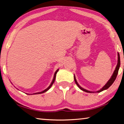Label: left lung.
Masks as SVG:
<instances>
[{
    "instance_id": "8db88e82",
    "label": "left lung",
    "mask_w": 124,
    "mask_h": 124,
    "mask_svg": "<svg viewBox=\"0 0 124 124\" xmlns=\"http://www.w3.org/2000/svg\"><path fill=\"white\" fill-rule=\"evenodd\" d=\"M118 63H117V66H116V69L115 70V71H114V72H113V75H112V76H111L110 79H109L108 81V82H107V83H106V84L101 89H100V90H99L96 91V92H92V91H90L87 90L85 89H84L83 88H82V87L79 85L78 84V83H77V81H76V77H75V76H74V80H75V83H76V84H77V85L79 87V88L80 89H81L82 91H84L85 92H86V93H101V92L103 91V90H105L108 89L109 88V87H110L111 85L113 84V82H115V79H116V77H117V76L118 73V70H119V69L120 65V55H119V54L118 53Z\"/></svg>"
}]
</instances>
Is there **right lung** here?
Segmentation results:
<instances>
[{
    "mask_svg": "<svg viewBox=\"0 0 124 124\" xmlns=\"http://www.w3.org/2000/svg\"><path fill=\"white\" fill-rule=\"evenodd\" d=\"M59 69H58L56 71H55V74H54V78H53V81H52V83H51V84H50V85L48 87V88L46 89H45V90H43V91H41V92H40V93H33V94H40V93H45V92H46L47 91H48V90H49L50 88H51V86H52V85L53 84V83H54V82H55V78H56V74H57V71H59ZM27 94H28V93H27Z\"/></svg>",
    "mask_w": 124,
    "mask_h": 124,
    "instance_id": "add662e5",
    "label": "right lung"
}]
</instances>
